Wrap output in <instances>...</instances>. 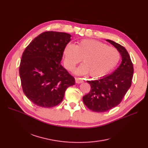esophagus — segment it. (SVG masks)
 Instances as JSON below:
<instances>
[{"label":"esophagus","mask_w":148,"mask_h":148,"mask_svg":"<svg viewBox=\"0 0 148 148\" xmlns=\"http://www.w3.org/2000/svg\"><path fill=\"white\" fill-rule=\"evenodd\" d=\"M75 82L77 84H80L84 82L83 79L81 78H75Z\"/></svg>","instance_id":"1"}]
</instances>
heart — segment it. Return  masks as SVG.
Listing matches in <instances>:
<instances>
[{"label": "heart", "mask_w": 148, "mask_h": 148, "mask_svg": "<svg viewBox=\"0 0 148 148\" xmlns=\"http://www.w3.org/2000/svg\"><path fill=\"white\" fill-rule=\"evenodd\" d=\"M64 64L72 71L81 61L75 70L78 75L89 73L92 77H100L113 69L120 60V53L114 47L95 40H82L78 45L67 44L63 51Z\"/></svg>", "instance_id": "1"}]
</instances>
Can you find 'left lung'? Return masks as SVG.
<instances>
[{"label":"left lung","mask_w":148,"mask_h":148,"mask_svg":"<svg viewBox=\"0 0 148 148\" xmlns=\"http://www.w3.org/2000/svg\"><path fill=\"white\" fill-rule=\"evenodd\" d=\"M121 53L122 62L112 74L95 81H87L90 92L84 96V103L90 110L102 112L109 111L120 103L131 86L134 68L126 49L116 42L106 40Z\"/></svg>","instance_id":"1"}]
</instances>
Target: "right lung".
Here are the masks:
<instances>
[{"label":"right lung","instance_id":"add662e5","mask_svg":"<svg viewBox=\"0 0 148 148\" xmlns=\"http://www.w3.org/2000/svg\"><path fill=\"white\" fill-rule=\"evenodd\" d=\"M70 37L65 32H45L35 38L23 53L19 67L23 91L38 107L57 106L66 89L75 84V78L60 63Z\"/></svg>","mask_w":148,"mask_h":148}]
</instances>
